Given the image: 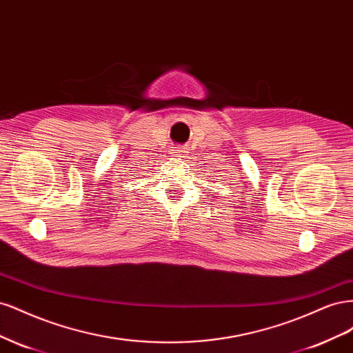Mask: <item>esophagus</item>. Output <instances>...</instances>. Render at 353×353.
<instances>
[{
  "mask_svg": "<svg viewBox=\"0 0 353 353\" xmlns=\"http://www.w3.org/2000/svg\"><path fill=\"white\" fill-rule=\"evenodd\" d=\"M174 152L178 153V154H181V153H184V148H183V147H175Z\"/></svg>",
  "mask_w": 353,
  "mask_h": 353,
  "instance_id": "obj_1",
  "label": "esophagus"
}]
</instances>
